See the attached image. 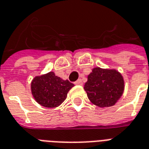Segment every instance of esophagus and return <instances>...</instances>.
Returning <instances> with one entry per match:
<instances>
[{
	"label": "esophagus",
	"mask_w": 149,
	"mask_h": 149,
	"mask_svg": "<svg viewBox=\"0 0 149 149\" xmlns=\"http://www.w3.org/2000/svg\"><path fill=\"white\" fill-rule=\"evenodd\" d=\"M75 85H79V86H81V85H83V82H82V80L80 79H78L77 81H76L74 83Z\"/></svg>",
	"instance_id": "34e87169"
}]
</instances>
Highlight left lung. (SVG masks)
Instances as JSON below:
<instances>
[{
  "label": "left lung",
  "mask_w": 149,
  "mask_h": 149,
  "mask_svg": "<svg viewBox=\"0 0 149 149\" xmlns=\"http://www.w3.org/2000/svg\"><path fill=\"white\" fill-rule=\"evenodd\" d=\"M84 90L92 104L107 107L113 106L122 96L125 81L116 70L96 67L88 75Z\"/></svg>",
  "instance_id": "left-lung-1"
}]
</instances>
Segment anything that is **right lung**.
<instances>
[{
    "mask_svg": "<svg viewBox=\"0 0 149 149\" xmlns=\"http://www.w3.org/2000/svg\"><path fill=\"white\" fill-rule=\"evenodd\" d=\"M74 86L68 79L63 80L53 72L36 77L31 84V94L36 102L42 107L53 108L59 106Z\"/></svg>",
    "mask_w": 149,
    "mask_h": 149,
    "instance_id": "obj_1",
    "label": "right lung"
}]
</instances>
